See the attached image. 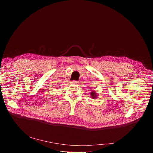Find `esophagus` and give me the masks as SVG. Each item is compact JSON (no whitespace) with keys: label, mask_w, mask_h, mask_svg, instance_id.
Segmentation results:
<instances>
[{"label":"esophagus","mask_w":153,"mask_h":153,"mask_svg":"<svg viewBox=\"0 0 153 153\" xmlns=\"http://www.w3.org/2000/svg\"><path fill=\"white\" fill-rule=\"evenodd\" d=\"M71 83V84H78V82L75 81V80H73Z\"/></svg>","instance_id":"34e87169"}]
</instances>
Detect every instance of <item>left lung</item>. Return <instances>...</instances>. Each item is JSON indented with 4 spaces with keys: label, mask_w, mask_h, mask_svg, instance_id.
<instances>
[{
    "label": "left lung",
    "mask_w": 153,
    "mask_h": 153,
    "mask_svg": "<svg viewBox=\"0 0 153 153\" xmlns=\"http://www.w3.org/2000/svg\"><path fill=\"white\" fill-rule=\"evenodd\" d=\"M90 94H91V96L92 99H96L98 98V94H97L96 92L94 91H92V92H91Z\"/></svg>",
    "instance_id": "left-lung-1"
}]
</instances>
